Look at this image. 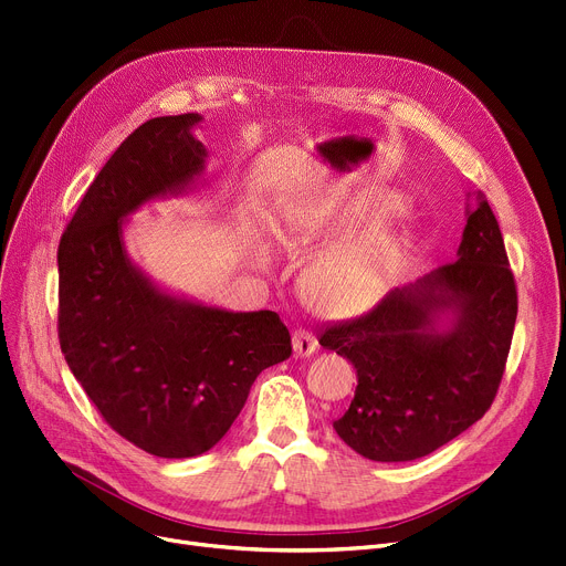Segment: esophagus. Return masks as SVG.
Segmentation results:
<instances>
[{"mask_svg":"<svg viewBox=\"0 0 566 566\" xmlns=\"http://www.w3.org/2000/svg\"><path fill=\"white\" fill-rule=\"evenodd\" d=\"M292 346H294V356L306 358V356H313L317 352V339H315L313 333L296 328L292 333Z\"/></svg>","mask_w":566,"mask_h":566,"instance_id":"34e87169","label":"esophagus"}]
</instances>
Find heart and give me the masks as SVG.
Wrapping results in <instances>:
<instances>
[{
	"label": "heart",
	"mask_w": 566,
	"mask_h": 566,
	"mask_svg": "<svg viewBox=\"0 0 566 566\" xmlns=\"http://www.w3.org/2000/svg\"><path fill=\"white\" fill-rule=\"evenodd\" d=\"M392 192H374L346 203L335 217V233L344 235L380 224L403 210ZM412 253V238L399 229H371L354 240L324 249L303 274V292L331 315H363L395 290Z\"/></svg>",
	"instance_id": "heart-1"
}]
</instances>
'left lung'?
<instances>
[{
    "label": "left lung",
    "instance_id": "obj_1",
    "mask_svg": "<svg viewBox=\"0 0 566 566\" xmlns=\"http://www.w3.org/2000/svg\"><path fill=\"white\" fill-rule=\"evenodd\" d=\"M455 255L395 287L371 313L319 333L322 346L356 367L354 401L333 428L367 460L423 458L481 419L496 397L516 287L483 192L473 208L467 203Z\"/></svg>",
    "mask_w": 566,
    "mask_h": 566
}]
</instances>
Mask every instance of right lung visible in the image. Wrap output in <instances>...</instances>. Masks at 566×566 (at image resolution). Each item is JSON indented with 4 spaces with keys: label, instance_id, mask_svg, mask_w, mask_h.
<instances>
[{
    "label": "right lung",
    "instance_id": "obj_1",
    "mask_svg": "<svg viewBox=\"0 0 566 566\" xmlns=\"http://www.w3.org/2000/svg\"><path fill=\"white\" fill-rule=\"evenodd\" d=\"M199 113L147 119L78 203L59 244V339L106 423L158 458H195L229 432L255 376L290 358L272 311L233 313L151 281L124 244L145 203L190 192L208 149Z\"/></svg>",
    "mask_w": 566,
    "mask_h": 566
}]
</instances>
